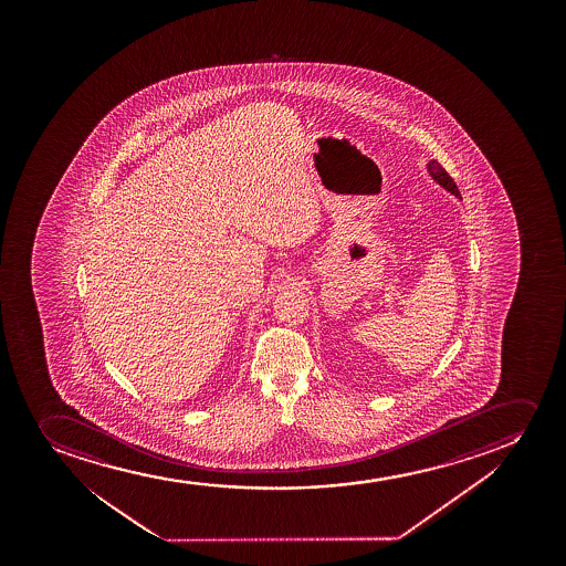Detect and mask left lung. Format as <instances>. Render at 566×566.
Returning <instances> with one entry per match:
<instances>
[{
  "instance_id": "obj_1",
  "label": "left lung",
  "mask_w": 566,
  "mask_h": 566,
  "mask_svg": "<svg viewBox=\"0 0 566 566\" xmlns=\"http://www.w3.org/2000/svg\"><path fill=\"white\" fill-rule=\"evenodd\" d=\"M427 169H429V176L434 179L440 187H443V189L448 190V192H451V195L457 196L459 200H462L461 192H459V189H457L455 181L449 177L448 171L440 166V163L438 160H429V164H427Z\"/></svg>"
}]
</instances>
